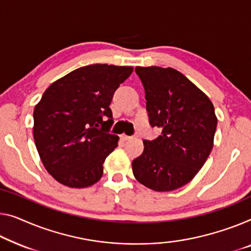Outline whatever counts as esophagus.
I'll return each mask as SVG.
<instances>
[{"mask_svg": "<svg viewBox=\"0 0 251 251\" xmlns=\"http://www.w3.org/2000/svg\"><path fill=\"white\" fill-rule=\"evenodd\" d=\"M121 137H122V140H124V141H129V140H132V137H130V136H127V135H125V134H123V135H121Z\"/></svg>", "mask_w": 251, "mask_h": 251, "instance_id": "1", "label": "esophagus"}]
</instances>
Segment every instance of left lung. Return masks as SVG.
Masks as SVG:
<instances>
[{
	"mask_svg": "<svg viewBox=\"0 0 251 251\" xmlns=\"http://www.w3.org/2000/svg\"><path fill=\"white\" fill-rule=\"evenodd\" d=\"M152 127L161 135L144 140L132 162L134 177L154 192H171L192 180L206 162L218 125L208 97L171 67L136 66Z\"/></svg>",
	"mask_w": 251,
	"mask_h": 251,
	"instance_id": "8db88e82",
	"label": "left lung"
}]
</instances>
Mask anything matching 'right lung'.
<instances>
[{"label":"right lung","mask_w":251,"mask_h":251,"mask_svg":"<svg viewBox=\"0 0 251 251\" xmlns=\"http://www.w3.org/2000/svg\"><path fill=\"white\" fill-rule=\"evenodd\" d=\"M132 66L92 64L58 78L33 110V140L45 169L59 184L85 188L100 180L102 164L117 148L109 134L114 93Z\"/></svg>","instance_id":"right-lung-1"}]
</instances>
